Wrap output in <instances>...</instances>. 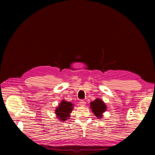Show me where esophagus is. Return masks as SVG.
<instances>
[{"instance_id":"1","label":"esophagus","mask_w":155,"mask_h":155,"mask_svg":"<svg viewBox=\"0 0 155 155\" xmlns=\"http://www.w3.org/2000/svg\"><path fill=\"white\" fill-rule=\"evenodd\" d=\"M79 103H80L81 106L84 107V106H85V104H86V102H85L84 100H81L80 102H79Z\"/></svg>"}]
</instances>
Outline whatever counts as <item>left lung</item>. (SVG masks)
Returning a JSON list of instances; mask_svg holds the SVG:
<instances>
[{
  "label": "left lung",
  "instance_id": "1",
  "mask_svg": "<svg viewBox=\"0 0 155 155\" xmlns=\"http://www.w3.org/2000/svg\"><path fill=\"white\" fill-rule=\"evenodd\" d=\"M91 108H92L93 113L98 118L102 117V113L106 110L107 107L104 102L99 98L94 100L91 103Z\"/></svg>",
  "mask_w": 155,
  "mask_h": 155
}]
</instances>
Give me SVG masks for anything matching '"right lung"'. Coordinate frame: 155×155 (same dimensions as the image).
Wrapping results in <instances>:
<instances>
[{"label": "right lung", "mask_w": 155, "mask_h": 155, "mask_svg": "<svg viewBox=\"0 0 155 155\" xmlns=\"http://www.w3.org/2000/svg\"><path fill=\"white\" fill-rule=\"evenodd\" d=\"M72 110V104L69 103V102L62 101L58 107L57 108L55 113L59 118L58 119L62 120V121H64L67 120V118L69 117V114L71 113Z\"/></svg>", "instance_id": "1"}]
</instances>
